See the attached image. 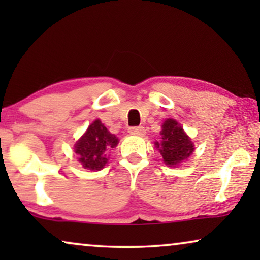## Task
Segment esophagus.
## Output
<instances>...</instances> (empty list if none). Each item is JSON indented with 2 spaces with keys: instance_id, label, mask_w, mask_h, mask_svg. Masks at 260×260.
<instances>
[{
  "instance_id": "obj_1",
  "label": "esophagus",
  "mask_w": 260,
  "mask_h": 260,
  "mask_svg": "<svg viewBox=\"0 0 260 260\" xmlns=\"http://www.w3.org/2000/svg\"><path fill=\"white\" fill-rule=\"evenodd\" d=\"M129 131H130V134L138 135V136H143V135L145 134V129L143 126H131Z\"/></svg>"
}]
</instances>
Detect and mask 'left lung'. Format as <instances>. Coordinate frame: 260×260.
I'll use <instances>...</instances> for the list:
<instances>
[{"mask_svg": "<svg viewBox=\"0 0 260 260\" xmlns=\"http://www.w3.org/2000/svg\"><path fill=\"white\" fill-rule=\"evenodd\" d=\"M162 141L155 147L161 152L163 162L168 167H176L189 157L194 151V144L184 133L183 127L175 119H167L162 125Z\"/></svg>", "mask_w": 260, "mask_h": 260, "instance_id": "8db88e82", "label": "left lung"}]
</instances>
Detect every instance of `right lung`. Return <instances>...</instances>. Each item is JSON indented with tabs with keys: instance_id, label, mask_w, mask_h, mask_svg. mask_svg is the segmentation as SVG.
I'll return each instance as SVG.
<instances>
[{
	"instance_id": "1",
	"label": "right lung",
	"mask_w": 260,
	"mask_h": 260,
	"mask_svg": "<svg viewBox=\"0 0 260 260\" xmlns=\"http://www.w3.org/2000/svg\"><path fill=\"white\" fill-rule=\"evenodd\" d=\"M117 144L118 138L110 133L101 120L95 119L74 144V152L85 169L101 170L108 163V151Z\"/></svg>"
}]
</instances>
